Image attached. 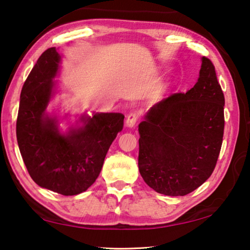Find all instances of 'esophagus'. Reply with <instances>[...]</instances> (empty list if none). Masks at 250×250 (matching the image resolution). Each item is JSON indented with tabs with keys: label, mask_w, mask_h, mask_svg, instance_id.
<instances>
[{
	"label": "esophagus",
	"mask_w": 250,
	"mask_h": 250,
	"mask_svg": "<svg viewBox=\"0 0 250 250\" xmlns=\"http://www.w3.org/2000/svg\"><path fill=\"white\" fill-rule=\"evenodd\" d=\"M138 119H139V113L137 111L131 112L130 115L126 117V120H125L126 126H129V128H132V126H134L135 124H137Z\"/></svg>",
	"instance_id": "obj_1"
}]
</instances>
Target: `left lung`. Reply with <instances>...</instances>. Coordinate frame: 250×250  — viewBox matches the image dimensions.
<instances>
[{"label":"left lung","instance_id":"1","mask_svg":"<svg viewBox=\"0 0 250 250\" xmlns=\"http://www.w3.org/2000/svg\"><path fill=\"white\" fill-rule=\"evenodd\" d=\"M225 98L208 58L185 94L177 92L152 107L139 125V171L155 192L184 196L213 173L224 135Z\"/></svg>","mask_w":250,"mask_h":250}]
</instances>
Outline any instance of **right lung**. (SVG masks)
<instances>
[{"label":"right lung","mask_w":250,"mask_h":250,"mask_svg":"<svg viewBox=\"0 0 250 250\" xmlns=\"http://www.w3.org/2000/svg\"><path fill=\"white\" fill-rule=\"evenodd\" d=\"M61 56L55 47L37 59L21 92L16 138L29 175L41 188L77 195L95 183L105 154L124 128L121 113L83 116V126L62 134L56 118L46 113L54 94Z\"/></svg>","instance_id":"add662e5"}]
</instances>
